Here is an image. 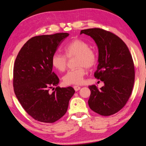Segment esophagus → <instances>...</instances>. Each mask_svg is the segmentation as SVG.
<instances>
[{
    "instance_id": "1",
    "label": "esophagus",
    "mask_w": 146,
    "mask_h": 146,
    "mask_svg": "<svg viewBox=\"0 0 146 146\" xmlns=\"http://www.w3.org/2000/svg\"><path fill=\"white\" fill-rule=\"evenodd\" d=\"M74 90L76 91H77L79 90H80V87L79 86H74Z\"/></svg>"
}]
</instances>
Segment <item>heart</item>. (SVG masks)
Returning a JSON list of instances; mask_svg holds the SVG:
<instances>
[{
  "label": "heart",
  "instance_id": "1",
  "mask_svg": "<svg viewBox=\"0 0 146 146\" xmlns=\"http://www.w3.org/2000/svg\"><path fill=\"white\" fill-rule=\"evenodd\" d=\"M64 55L54 53L51 58V63L55 69L64 72L66 69L68 58L76 56V65L77 68L69 70L63 77L66 85H80L83 82L86 68H93L98 62L96 52L90 48L89 44L80 39H74L63 47Z\"/></svg>",
  "mask_w": 146,
  "mask_h": 146
}]
</instances>
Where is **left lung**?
<instances>
[{
  "label": "left lung",
  "mask_w": 146,
  "mask_h": 146,
  "mask_svg": "<svg viewBox=\"0 0 146 146\" xmlns=\"http://www.w3.org/2000/svg\"><path fill=\"white\" fill-rule=\"evenodd\" d=\"M90 36L99 49V64L94 77L104 82L98 89L89 86L90 108L102 116H110L124 106L131 94L135 82L133 59L125 43L117 35L99 28L82 30Z\"/></svg>",
  "instance_id": "obj_1"
}]
</instances>
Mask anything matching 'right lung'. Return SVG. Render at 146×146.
Instances as JSON below:
<instances>
[{"instance_id":"right-lung-1","label":"right lung","mask_w":146,"mask_h":146,"mask_svg":"<svg viewBox=\"0 0 146 146\" xmlns=\"http://www.w3.org/2000/svg\"><path fill=\"white\" fill-rule=\"evenodd\" d=\"M69 35L58 33L33 37L21 48L16 58L15 93L25 111L38 121L53 123L63 117L75 92L71 86L52 88L60 80L52 71V56ZM52 88L55 91L50 92Z\"/></svg>"}]
</instances>
